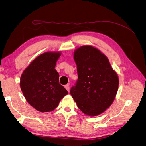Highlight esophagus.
<instances>
[{
  "label": "esophagus",
  "instance_id": "obj_1",
  "mask_svg": "<svg viewBox=\"0 0 146 146\" xmlns=\"http://www.w3.org/2000/svg\"><path fill=\"white\" fill-rule=\"evenodd\" d=\"M64 87H65V88H66L67 90H68V92H70V85L69 84H67V85H66L64 86Z\"/></svg>",
  "mask_w": 146,
  "mask_h": 146
}]
</instances>
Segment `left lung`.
<instances>
[{
    "mask_svg": "<svg viewBox=\"0 0 146 146\" xmlns=\"http://www.w3.org/2000/svg\"><path fill=\"white\" fill-rule=\"evenodd\" d=\"M73 58L78 80L70 94L83 113L90 117L102 113L113 103L119 88V77L108 58L94 46L76 48Z\"/></svg>",
    "mask_w": 146,
    "mask_h": 146,
    "instance_id": "1",
    "label": "left lung"
}]
</instances>
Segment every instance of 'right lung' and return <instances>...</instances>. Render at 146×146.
Returning <instances> with one entry per match:
<instances>
[{
  "label": "right lung",
  "mask_w": 146,
  "mask_h": 146,
  "mask_svg": "<svg viewBox=\"0 0 146 146\" xmlns=\"http://www.w3.org/2000/svg\"><path fill=\"white\" fill-rule=\"evenodd\" d=\"M60 51H48L36 58L22 73L20 86L27 102L41 112L56 108L68 92L59 83L55 70Z\"/></svg>",
  "instance_id": "1"
}]
</instances>
